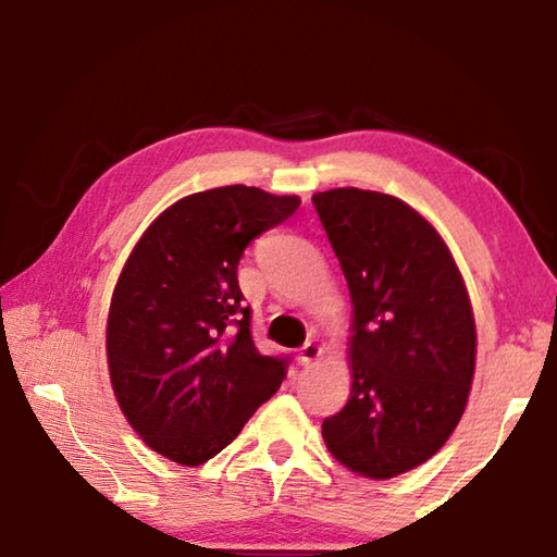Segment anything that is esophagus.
<instances>
[{"instance_id": "obj_1", "label": "esophagus", "mask_w": 557, "mask_h": 557, "mask_svg": "<svg viewBox=\"0 0 557 557\" xmlns=\"http://www.w3.org/2000/svg\"><path fill=\"white\" fill-rule=\"evenodd\" d=\"M319 356H322V346L314 344V342H307L305 346L299 348V363H301V366H312V363H317Z\"/></svg>"}]
</instances>
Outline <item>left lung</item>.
<instances>
[{
	"label": "left lung",
	"instance_id": "1",
	"mask_svg": "<svg viewBox=\"0 0 557 557\" xmlns=\"http://www.w3.org/2000/svg\"><path fill=\"white\" fill-rule=\"evenodd\" d=\"M312 201L354 307L351 393L322 437L354 474L393 479L437 455L467 408L476 363L469 292L412 206L356 186Z\"/></svg>",
	"mask_w": 557,
	"mask_h": 557
}]
</instances>
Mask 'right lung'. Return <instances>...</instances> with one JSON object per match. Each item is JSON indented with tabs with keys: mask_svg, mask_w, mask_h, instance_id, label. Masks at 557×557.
<instances>
[{
	"mask_svg": "<svg viewBox=\"0 0 557 557\" xmlns=\"http://www.w3.org/2000/svg\"><path fill=\"white\" fill-rule=\"evenodd\" d=\"M299 203L243 184L184 196L120 272L106 329L112 391L132 430L176 465L228 447L285 379L287 358L252 344L238 262Z\"/></svg>",
	"mask_w": 557,
	"mask_h": 557,
	"instance_id": "add662e5",
	"label": "right lung"
}]
</instances>
